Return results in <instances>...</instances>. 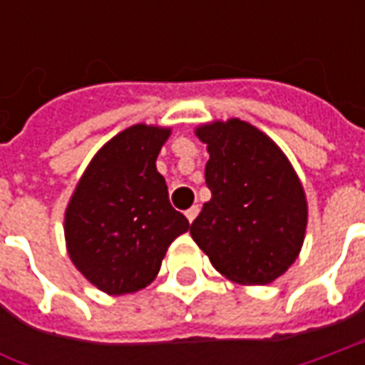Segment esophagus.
Returning a JSON list of instances; mask_svg holds the SVG:
<instances>
[{"mask_svg":"<svg viewBox=\"0 0 365 365\" xmlns=\"http://www.w3.org/2000/svg\"><path fill=\"white\" fill-rule=\"evenodd\" d=\"M197 215H199V207L197 205H193L191 209H187V211H185V217H187V221H190V222L195 221V217H197Z\"/></svg>","mask_w":365,"mask_h":365,"instance_id":"1","label":"esophagus"}]
</instances>
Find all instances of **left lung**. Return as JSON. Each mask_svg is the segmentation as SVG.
<instances>
[{"label":"left lung","instance_id":"1","mask_svg":"<svg viewBox=\"0 0 365 365\" xmlns=\"http://www.w3.org/2000/svg\"><path fill=\"white\" fill-rule=\"evenodd\" d=\"M211 190L191 237L215 269L242 285H266L297 258L307 227L305 191L272 138L245 120L197 128Z\"/></svg>","mask_w":365,"mask_h":365}]
</instances>
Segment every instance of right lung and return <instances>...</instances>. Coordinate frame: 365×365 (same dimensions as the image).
I'll use <instances>...</instances> for the list:
<instances>
[{
	"label": "right lung",
	"instance_id": "1",
	"mask_svg": "<svg viewBox=\"0 0 365 365\" xmlns=\"http://www.w3.org/2000/svg\"><path fill=\"white\" fill-rule=\"evenodd\" d=\"M168 136V128H125L97 152L70 199L64 221L68 254L105 293L146 287L168 246L190 229L156 170Z\"/></svg>",
	"mask_w": 365,
	"mask_h": 365
}]
</instances>
